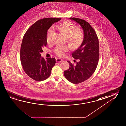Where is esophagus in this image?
<instances>
[{"mask_svg":"<svg viewBox=\"0 0 126 126\" xmlns=\"http://www.w3.org/2000/svg\"><path fill=\"white\" fill-rule=\"evenodd\" d=\"M56 60V62H58V63H60V62H61L63 61V60L62 59L60 58H57Z\"/></svg>","mask_w":126,"mask_h":126,"instance_id":"esophagus-1","label":"esophagus"}]
</instances>
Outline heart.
Instances as JSON below:
<instances>
[{"mask_svg": "<svg viewBox=\"0 0 126 126\" xmlns=\"http://www.w3.org/2000/svg\"><path fill=\"white\" fill-rule=\"evenodd\" d=\"M54 29L66 35L67 43L72 49L79 47L84 39V32L83 29L78 28L77 26L72 21H67L60 24L54 25V28H51L48 30L47 34V43L51 42L52 35L54 32ZM68 49L69 48L67 46H60L55 48L53 51L57 55L62 57Z\"/></svg>", "mask_w": 126, "mask_h": 126, "instance_id": "heart-1", "label": "heart"}]
</instances>
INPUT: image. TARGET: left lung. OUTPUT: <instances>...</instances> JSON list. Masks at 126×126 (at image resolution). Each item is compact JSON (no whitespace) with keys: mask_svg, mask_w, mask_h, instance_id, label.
I'll list each match as a JSON object with an SVG mask.
<instances>
[{"mask_svg":"<svg viewBox=\"0 0 126 126\" xmlns=\"http://www.w3.org/2000/svg\"><path fill=\"white\" fill-rule=\"evenodd\" d=\"M80 25L84 32V39L80 46L72 53L76 65L70 61L69 68L64 71V76L71 83L78 84L87 80L95 72L99 58V41L94 29L87 21L76 17H70Z\"/></svg>","mask_w":126,"mask_h":126,"instance_id":"obj_1","label":"left lung"}]
</instances>
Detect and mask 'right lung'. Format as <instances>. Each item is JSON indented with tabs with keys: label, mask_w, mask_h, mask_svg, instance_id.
I'll return each mask as SVG.
<instances>
[{
	"label": "right lung",
	"mask_w": 126,
	"mask_h": 126,
	"mask_svg": "<svg viewBox=\"0 0 126 126\" xmlns=\"http://www.w3.org/2000/svg\"><path fill=\"white\" fill-rule=\"evenodd\" d=\"M61 19L49 17L39 20L30 27L23 37L20 50L21 64L26 74L35 80L47 79L56 63L55 58H47L45 61L40 53L47 44L48 30Z\"/></svg>",
	"instance_id": "obj_1"
}]
</instances>
